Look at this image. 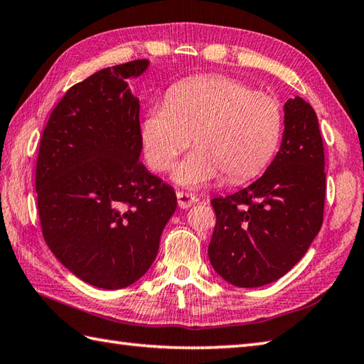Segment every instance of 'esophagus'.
I'll return each instance as SVG.
<instances>
[{"mask_svg":"<svg viewBox=\"0 0 364 364\" xmlns=\"http://www.w3.org/2000/svg\"><path fill=\"white\" fill-rule=\"evenodd\" d=\"M176 198H178V206L181 208V210H188L192 205H196L198 202V198L194 194H189V192H183V191H178L176 192Z\"/></svg>","mask_w":364,"mask_h":364,"instance_id":"esophagus-1","label":"esophagus"}]
</instances>
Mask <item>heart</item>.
Returning a JSON list of instances; mask_svg holds the SVG:
<instances>
[{
    "label": "heart",
    "instance_id": "1",
    "mask_svg": "<svg viewBox=\"0 0 364 364\" xmlns=\"http://www.w3.org/2000/svg\"><path fill=\"white\" fill-rule=\"evenodd\" d=\"M280 128V106L270 95L222 76H198L176 84L166 105L146 112L141 136L146 161L158 172L172 168L194 136L197 150L173 178L197 188L220 170L231 181L257 173L275 151Z\"/></svg>",
    "mask_w": 364,
    "mask_h": 364
}]
</instances>
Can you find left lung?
<instances>
[{
  "label": "left lung",
  "instance_id": "1",
  "mask_svg": "<svg viewBox=\"0 0 364 364\" xmlns=\"http://www.w3.org/2000/svg\"><path fill=\"white\" fill-rule=\"evenodd\" d=\"M323 166L314 109L304 98H289L282 146L264 175L236 194L211 200L215 227L208 257L223 280L258 288L297 264L322 227Z\"/></svg>",
  "mask_w": 364,
  "mask_h": 364
}]
</instances>
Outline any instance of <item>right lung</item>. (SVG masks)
Returning <instances> with one entry per match:
<instances>
[{
  "label": "right lung",
  "mask_w": 364,
  "mask_h": 364,
  "mask_svg": "<svg viewBox=\"0 0 364 364\" xmlns=\"http://www.w3.org/2000/svg\"><path fill=\"white\" fill-rule=\"evenodd\" d=\"M149 60L107 67L67 90L43 129L36 167L46 245L82 282L122 289L153 264L176 196L145 168L139 98L127 80Z\"/></svg>",
  "instance_id": "1"
}]
</instances>
